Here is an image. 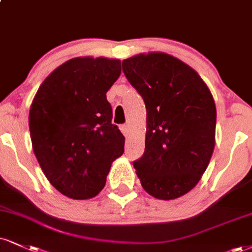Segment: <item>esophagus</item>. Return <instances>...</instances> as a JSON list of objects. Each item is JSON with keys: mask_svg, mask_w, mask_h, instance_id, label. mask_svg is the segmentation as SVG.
<instances>
[{"mask_svg": "<svg viewBox=\"0 0 252 252\" xmlns=\"http://www.w3.org/2000/svg\"><path fill=\"white\" fill-rule=\"evenodd\" d=\"M121 131L123 132V135H128L129 132V126H126V124H123V126H121Z\"/></svg>", "mask_w": 252, "mask_h": 252, "instance_id": "1", "label": "esophagus"}]
</instances>
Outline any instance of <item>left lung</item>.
Here are the masks:
<instances>
[{
  "label": "left lung",
  "mask_w": 252,
  "mask_h": 252,
  "mask_svg": "<svg viewBox=\"0 0 252 252\" xmlns=\"http://www.w3.org/2000/svg\"><path fill=\"white\" fill-rule=\"evenodd\" d=\"M122 68L147 108L145 150L134 162L136 174L155 198H178L195 188L213 156L214 97L191 66L169 54H138L123 60Z\"/></svg>",
  "instance_id": "left-lung-1"
}]
</instances>
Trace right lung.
Masks as SVG:
<instances>
[{"mask_svg":"<svg viewBox=\"0 0 252 252\" xmlns=\"http://www.w3.org/2000/svg\"><path fill=\"white\" fill-rule=\"evenodd\" d=\"M120 75V60L71 59L45 78L32 103V150L51 186L69 198L98 195L124 153L105 95Z\"/></svg>","mask_w":252,"mask_h":252,"instance_id":"obj_1","label":"right lung"}]
</instances>
